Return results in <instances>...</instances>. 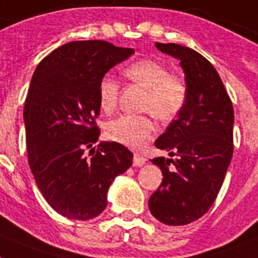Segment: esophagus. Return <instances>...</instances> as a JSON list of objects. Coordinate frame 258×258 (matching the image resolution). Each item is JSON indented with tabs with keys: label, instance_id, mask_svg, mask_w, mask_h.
Returning a JSON list of instances; mask_svg holds the SVG:
<instances>
[{
	"label": "esophagus",
	"instance_id": "esophagus-1",
	"mask_svg": "<svg viewBox=\"0 0 258 258\" xmlns=\"http://www.w3.org/2000/svg\"><path fill=\"white\" fill-rule=\"evenodd\" d=\"M133 163H134V165H135V167H142V165L146 164V158H144V156H142V155H139V154H135V155H134Z\"/></svg>",
	"mask_w": 258,
	"mask_h": 258
}]
</instances>
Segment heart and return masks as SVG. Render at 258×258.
<instances>
[{
    "label": "heart",
    "mask_w": 258,
    "mask_h": 258,
    "mask_svg": "<svg viewBox=\"0 0 258 258\" xmlns=\"http://www.w3.org/2000/svg\"><path fill=\"white\" fill-rule=\"evenodd\" d=\"M130 81L146 89L143 110L151 111L160 120H171L185 104L187 87L175 75H169L164 64L152 59H142L124 70ZM120 85L111 75H104L98 86L100 108L110 112L118 103ZM155 131L154 120L147 115H120L111 120L106 134L111 140L127 147L140 148Z\"/></svg>",
    "instance_id": "heart-1"
}]
</instances>
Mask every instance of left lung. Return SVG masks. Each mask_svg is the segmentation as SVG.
I'll list each match as a JSON object with an SVG mask.
<instances>
[{
    "mask_svg": "<svg viewBox=\"0 0 258 258\" xmlns=\"http://www.w3.org/2000/svg\"><path fill=\"white\" fill-rule=\"evenodd\" d=\"M155 46L180 60L187 99L155 142L156 148L176 159H152L162 169L163 181L148 207L160 223L185 225L212 207L223 185L233 155V106L216 69L202 54L176 43Z\"/></svg>",
    "mask_w": 258,
    "mask_h": 258,
    "instance_id": "left-lung-1",
    "label": "left lung"
}]
</instances>
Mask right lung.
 Instances as JSON below:
<instances>
[{"instance_id":"1","label":"right lung","mask_w":258,"mask_h":258,"mask_svg":"<svg viewBox=\"0 0 258 258\" xmlns=\"http://www.w3.org/2000/svg\"><path fill=\"white\" fill-rule=\"evenodd\" d=\"M135 53L106 41H75L55 49L35 69L24 108L29 165L51 208L71 220H90L107 207L115 177L134 155L116 142L98 146L94 118L99 81Z\"/></svg>"}]
</instances>
